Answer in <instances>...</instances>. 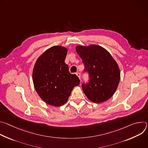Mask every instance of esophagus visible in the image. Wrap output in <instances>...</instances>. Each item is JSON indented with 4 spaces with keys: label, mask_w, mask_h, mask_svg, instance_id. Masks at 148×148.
Here are the masks:
<instances>
[{
    "label": "esophagus",
    "mask_w": 148,
    "mask_h": 148,
    "mask_svg": "<svg viewBox=\"0 0 148 148\" xmlns=\"http://www.w3.org/2000/svg\"><path fill=\"white\" fill-rule=\"evenodd\" d=\"M76 75L78 76V77L80 79V77H81V74H80V73H79V72H77V73H76Z\"/></svg>",
    "instance_id": "obj_1"
}]
</instances>
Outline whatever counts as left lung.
Masks as SVG:
<instances>
[{
    "instance_id": "1",
    "label": "left lung",
    "mask_w": 148,
    "mask_h": 148,
    "mask_svg": "<svg viewBox=\"0 0 148 148\" xmlns=\"http://www.w3.org/2000/svg\"><path fill=\"white\" fill-rule=\"evenodd\" d=\"M76 51L82 60L84 71L88 73L87 84H82L87 97L94 103L108 100L115 93L120 81V70L110 53L95 45L77 46Z\"/></svg>"
}]
</instances>
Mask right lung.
Masks as SVG:
<instances>
[{"label": "right lung", "instance_id": "right-lung-1", "mask_svg": "<svg viewBox=\"0 0 148 148\" xmlns=\"http://www.w3.org/2000/svg\"><path fill=\"white\" fill-rule=\"evenodd\" d=\"M67 49L54 46L37 60L33 70L35 90L49 105L60 107L67 101L74 87L79 84L75 74H71L64 61Z\"/></svg>", "mask_w": 148, "mask_h": 148}]
</instances>
